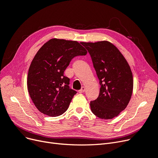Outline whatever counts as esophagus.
I'll list each match as a JSON object with an SVG mask.
<instances>
[{"mask_svg":"<svg viewBox=\"0 0 158 158\" xmlns=\"http://www.w3.org/2000/svg\"><path fill=\"white\" fill-rule=\"evenodd\" d=\"M85 91V88L84 86H83L82 88H81V89L79 90V93H83Z\"/></svg>","mask_w":158,"mask_h":158,"instance_id":"1","label":"esophagus"}]
</instances>
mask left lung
Instances as JSON below:
<instances>
[{
    "instance_id": "obj_1",
    "label": "left lung",
    "mask_w": 158,
    "mask_h": 158,
    "mask_svg": "<svg viewBox=\"0 0 158 158\" xmlns=\"http://www.w3.org/2000/svg\"><path fill=\"white\" fill-rule=\"evenodd\" d=\"M81 44L90 55L101 86L98 98L90 102L92 112L100 118L112 119L130 101L133 88L130 66L118 48L108 41Z\"/></svg>"
}]
</instances>
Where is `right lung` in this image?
Masks as SVG:
<instances>
[{
    "label": "right lung",
    "mask_w": 158,
    "mask_h": 158,
    "mask_svg": "<svg viewBox=\"0 0 158 158\" xmlns=\"http://www.w3.org/2000/svg\"><path fill=\"white\" fill-rule=\"evenodd\" d=\"M86 53L77 41L57 38L38 50L28 69L27 89L40 112L55 117L66 111L77 92L69 89V79L64 72L73 57Z\"/></svg>",
    "instance_id": "add662e5"
}]
</instances>
